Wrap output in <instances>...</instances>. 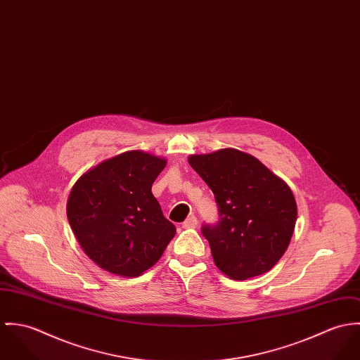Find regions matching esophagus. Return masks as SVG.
I'll list each match as a JSON object with an SVG mask.
<instances>
[{"mask_svg":"<svg viewBox=\"0 0 360 360\" xmlns=\"http://www.w3.org/2000/svg\"><path fill=\"white\" fill-rule=\"evenodd\" d=\"M198 224H199V221H198V218L195 217V215H192V217H189L185 222H184V228L185 229H195V228H198Z\"/></svg>","mask_w":360,"mask_h":360,"instance_id":"esophagus-1","label":"esophagus"}]
</instances>
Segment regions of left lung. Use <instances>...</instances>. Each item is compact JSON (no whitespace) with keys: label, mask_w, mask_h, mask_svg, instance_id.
<instances>
[{"label":"left lung","mask_w":360,"mask_h":360,"mask_svg":"<svg viewBox=\"0 0 360 360\" xmlns=\"http://www.w3.org/2000/svg\"><path fill=\"white\" fill-rule=\"evenodd\" d=\"M188 161L219 208V222L202 226L217 268L233 280L271 271L295 228L297 202L290 186L258 159L233 148L191 155Z\"/></svg>","instance_id":"left-lung-1"}]
</instances>
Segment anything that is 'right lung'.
<instances>
[{
	"instance_id": "add662e5",
	"label": "right lung",
	"mask_w": 360,
	"mask_h": 360,
	"mask_svg": "<svg viewBox=\"0 0 360 360\" xmlns=\"http://www.w3.org/2000/svg\"><path fill=\"white\" fill-rule=\"evenodd\" d=\"M167 160L128 150L85 171L68 205L70 228L89 259L122 278H136L160 259L176 233L152 185Z\"/></svg>"
}]
</instances>
